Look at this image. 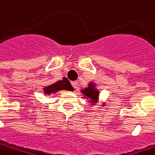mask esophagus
<instances>
[{"label":"esophagus","mask_w":155,"mask_h":155,"mask_svg":"<svg viewBox=\"0 0 155 155\" xmlns=\"http://www.w3.org/2000/svg\"><path fill=\"white\" fill-rule=\"evenodd\" d=\"M71 84H72L73 87L74 88L75 90H77L78 86H79V85H78V82H77V81H72V83H71Z\"/></svg>","instance_id":"esophagus-1"}]
</instances>
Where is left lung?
Returning a JSON list of instances; mask_svg holds the SVG:
<instances>
[{
    "label": "left lung",
    "instance_id": "left-lung-1",
    "mask_svg": "<svg viewBox=\"0 0 155 155\" xmlns=\"http://www.w3.org/2000/svg\"><path fill=\"white\" fill-rule=\"evenodd\" d=\"M81 94H83L84 97L86 99H88L89 103L92 104H95L98 103L99 101V91L96 88V84L94 82H90L88 84L87 87H85L84 89H81ZM104 106L105 104H102Z\"/></svg>",
    "mask_w": 155,
    "mask_h": 155
}]
</instances>
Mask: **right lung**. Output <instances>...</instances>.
Listing matches in <instances>:
<instances>
[{
    "label": "right lung",
    "mask_w": 155,
    "mask_h": 155,
    "mask_svg": "<svg viewBox=\"0 0 155 155\" xmlns=\"http://www.w3.org/2000/svg\"><path fill=\"white\" fill-rule=\"evenodd\" d=\"M44 93L45 95L55 94L61 90H67V91H74V87L71 86V83L66 77L62 78V80L57 81L56 82L51 84L48 87L43 88Z\"/></svg>",
    "instance_id": "right-lung-1"
}]
</instances>
